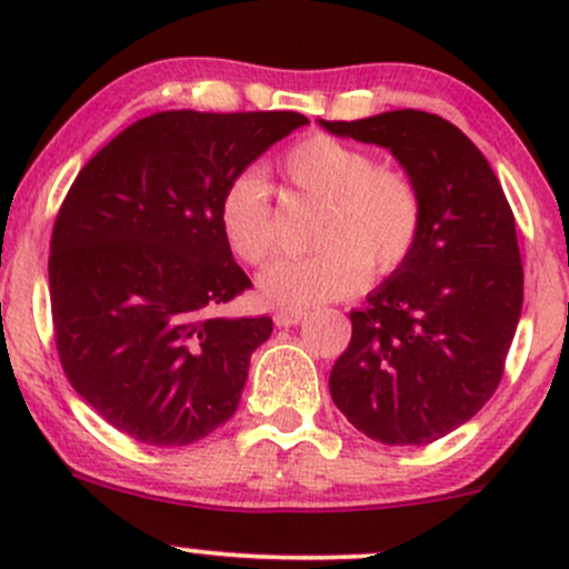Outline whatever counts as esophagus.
Returning <instances> with one entry per match:
<instances>
[{
    "instance_id": "1",
    "label": "esophagus",
    "mask_w": 569,
    "mask_h": 569,
    "mask_svg": "<svg viewBox=\"0 0 569 569\" xmlns=\"http://www.w3.org/2000/svg\"><path fill=\"white\" fill-rule=\"evenodd\" d=\"M305 316H307L305 310H278L276 312V323L278 326H297Z\"/></svg>"
}]
</instances>
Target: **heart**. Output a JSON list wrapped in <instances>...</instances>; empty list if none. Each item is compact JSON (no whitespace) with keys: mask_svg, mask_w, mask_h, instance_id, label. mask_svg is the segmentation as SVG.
Returning <instances> with one entry per match:
<instances>
[{"mask_svg":"<svg viewBox=\"0 0 569 569\" xmlns=\"http://www.w3.org/2000/svg\"><path fill=\"white\" fill-rule=\"evenodd\" d=\"M283 173L307 198L321 200L312 243L302 257H278L259 272L267 305L302 310L350 297L369 270L388 276L409 259L420 238L422 198L415 181L335 136L316 133L283 158ZM227 243L248 264H259L276 246L270 189L257 171L238 173L219 200Z\"/></svg>","mask_w":569,"mask_h":569,"instance_id":"b5f03b06","label":"heart"}]
</instances>
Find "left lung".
Returning <instances> with one entry per match:
<instances>
[{
    "instance_id": "1",
    "label": "left lung",
    "mask_w": 569,
    "mask_h": 569,
    "mask_svg": "<svg viewBox=\"0 0 569 569\" xmlns=\"http://www.w3.org/2000/svg\"><path fill=\"white\" fill-rule=\"evenodd\" d=\"M318 126L390 149L422 198L420 238L350 312V345L329 377L361 433L422 447L471 420L502 377L525 299L511 206L485 154L439 114L396 109Z\"/></svg>"
}]
</instances>
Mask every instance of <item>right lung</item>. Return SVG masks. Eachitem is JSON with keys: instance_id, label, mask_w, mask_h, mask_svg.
Here are the masks:
<instances>
[{"instance_id": "add662e5", "label": "right lung", "mask_w": 569, "mask_h": 569, "mask_svg": "<svg viewBox=\"0 0 569 569\" xmlns=\"http://www.w3.org/2000/svg\"><path fill=\"white\" fill-rule=\"evenodd\" d=\"M297 112H158L77 173L50 240L56 345L71 388L109 426L187 447L234 415L272 318L221 307L251 280L219 224L224 187Z\"/></svg>"}]
</instances>
